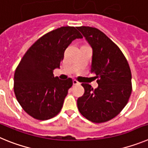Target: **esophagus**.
Masks as SVG:
<instances>
[{"mask_svg": "<svg viewBox=\"0 0 148 148\" xmlns=\"http://www.w3.org/2000/svg\"><path fill=\"white\" fill-rule=\"evenodd\" d=\"M73 85H78V84H80V83H79L77 80H75V79H74V80L73 81Z\"/></svg>", "mask_w": 148, "mask_h": 148, "instance_id": "esophagus-1", "label": "esophagus"}]
</instances>
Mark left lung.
<instances>
[{"mask_svg": "<svg viewBox=\"0 0 148 148\" xmlns=\"http://www.w3.org/2000/svg\"><path fill=\"white\" fill-rule=\"evenodd\" d=\"M92 48L91 73L98 78L93 89L82 84L84 93L77 100L81 114L89 121L103 123L116 117L127 104L132 92L131 71L121 49L95 27H79Z\"/></svg>", "mask_w": 148, "mask_h": 148, "instance_id": "left-lung-1", "label": "left lung"}]
</instances>
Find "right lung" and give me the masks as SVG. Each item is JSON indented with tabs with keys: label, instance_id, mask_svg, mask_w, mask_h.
<instances>
[{
	"label": "right lung",
	"instance_id": "1",
	"mask_svg": "<svg viewBox=\"0 0 148 148\" xmlns=\"http://www.w3.org/2000/svg\"><path fill=\"white\" fill-rule=\"evenodd\" d=\"M82 38L74 27H61L38 39L24 54L15 72L14 92L30 116L47 120L61 111L73 80H60L53 70L59 68L72 41Z\"/></svg>",
	"mask_w": 148,
	"mask_h": 148
}]
</instances>
